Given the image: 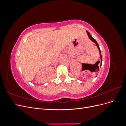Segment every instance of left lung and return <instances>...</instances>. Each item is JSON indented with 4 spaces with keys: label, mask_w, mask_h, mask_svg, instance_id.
<instances>
[{
    "label": "left lung",
    "mask_w": 126,
    "mask_h": 126,
    "mask_svg": "<svg viewBox=\"0 0 126 126\" xmlns=\"http://www.w3.org/2000/svg\"><path fill=\"white\" fill-rule=\"evenodd\" d=\"M87 33H88V37H89V38L92 40L93 41H94V43L96 44V45H97V47H98V49H99V53H100V58H101V62H100V61H99V63H101V64H102V57H101V51H100V48H99V45H98V43H97V41H96V40H95L94 38L91 36V35H90V33L88 32V31H87ZM97 67H98V69H99V67H98V64H97Z\"/></svg>",
    "instance_id": "obj_1"
}]
</instances>
